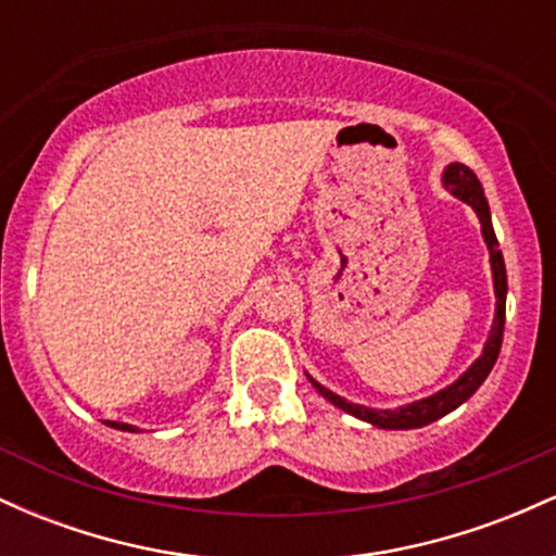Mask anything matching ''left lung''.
<instances>
[{"mask_svg": "<svg viewBox=\"0 0 556 556\" xmlns=\"http://www.w3.org/2000/svg\"><path fill=\"white\" fill-rule=\"evenodd\" d=\"M444 185L452 195H457L460 201L473 206V212L481 219V232L483 240L489 245V256H491V271H494V295H496V314H494V327H491V334L486 340V348H483V355L478 358L473 366L465 371L455 384H450L442 392L431 394V397L413 402V405L397 407V410H374V407L366 405H355V402H348L340 394L329 392L327 387H321L318 381L311 379V384L318 389L321 397H327L331 405L342 407L344 413L350 416L368 420V424L379 426V429H420V426H429L437 418L446 416L452 413L455 407H460L470 394L476 392L478 387L486 381V376L494 368L496 358H500V350H502V334H504V305H507V271H504V258L500 251V240H496L494 227H491V214H489V201L483 195L481 182L473 175V169H468L465 164H450L444 172Z\"/></svg>", "mask_w": 556, "mask_h": 556, "instance_id": "1", "label": "left lung"}]
</instances>
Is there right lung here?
I'll return each instance as SVG.
<instances>
[{
	"label": "right lung",
	"instance_id": "obj_1",
	"mask_svg": "<svg viewBox=\"0 0 556 556\" xmlns=\"http://www.w3.org/2000/svg\"><path fill=\"white\" fill-rule=\"evenodd\" d=\"M106 426H112V429H119V431H138L136 426H130V424H114V420H106Z\"/></svg>",
	"mask_w": 556,
	"mask_h": 556
}]
</instances>
